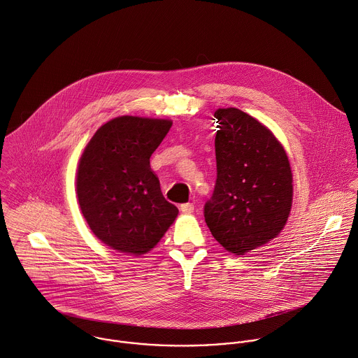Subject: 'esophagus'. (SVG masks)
Segmentation results:
<instances>
[{"instance_id": "esophagus-1", "label": "esophagus", "mask_w": 358, "mask_h": 358, "mask_svg": "<svg viewBox=\"0 0 358 358\" xmlns=\"http://www.w3.org/2000/svg\"><path fill=\"white\" fill-rule=\"evenodd\" d=\"M194 205L192 203H182L181 206H180V210L182 212V213H185V215H191V213H194Z\"/></svg>"}]
</instances>
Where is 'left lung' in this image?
Here are the masks:
<instances>
[{
	"instance_id": "1",
	"label": "left lung",
	"mask_w": 358,
	"mask_h": 358,
	"mask_svg": "<svg viewBox=\"0 0 358 358\" xmlns=\"http://www.w3.org/2000/svg\"><path fill=\"white\" fill-rule=\"evenodd\" d=\"M217 180L205 205L215 241L238 256L263 246L285 227L293 178L284 146L259 120L236 109H217Z\"/></svg>"
}]
</instances>
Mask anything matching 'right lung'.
Here are the masks:
<instances>
[{
	"instance_id": "add662e5",
	"label": "right lung",
	"mask_w": 358,
	"mask_h": 358,
	"mask_svg": "<svg viewBox=\"0 0 358 358\" xmlns=\"http://www.w3.org/2000/svg\"><path fill=\"white\" fill-rule=\"evenodd\" d=\"M171 124L137 116L112 119L80 157L76 187L81 213L94 235L117 252H149L178 215L149 164Z\"/></svg>"
}]
</instances>
